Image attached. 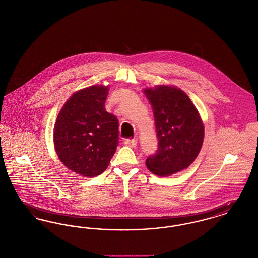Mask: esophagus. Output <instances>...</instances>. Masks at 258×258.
Returning a JSON list of instances; mask_svg holds the SVG:
<instances>
[{
	"instance_id": "34e87169",
	"label": "esophagus",
	"mask_w": 258,
	"mask_h": 258,
	"mask_svg": "<svg viewBox=\"0 0 258 258\" xmlns=\"http://www.w3.org/2000/svg\"><path fill=\"white\" fill-rule=\"evenodd\" d=\"M123 143H124L126 146H128V147L135 148V146L137 145V140H136V139H133V140H131V139H125Z\"/></svg>"
}]
</instances>
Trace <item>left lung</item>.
I'll list each match as a JSON object with an SVG mask.
<instances>
[{
    "instance_id": "obj_1",
    "label": "left lung",
    "mask_w": 258,
    "mask_h": 258,
    "mask_svg": "<svg viewBox=\"0 0 258 258\" xmlns=\"http://www.w3.org/2000/svg\"><path fill=\"white\" fill-rule=\"evenodd\" d=\"M156 123L158 150L146 160L148 169L158 176H170L187 168L203 143L204 125L197 107L177 87L147 88Z\"/></svg>"
}]
</instances>
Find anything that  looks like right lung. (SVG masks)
I'll return each instance as SVG.
<instances>
[{
  "instance_id": "obj_1",
  "label": "right lung",
  "mask_w": 258,
  "mask_h": 258,
  "mask_svg": "<svg viewBox=\"0 0 258 258\" xmlns=\"http://www.w3.org/2000/svg\"><path fill=\"white\" fill-rule=\"evenodd\" d=\"M109 87L94 85L62 106L54 126V145L61 162L84 177L105 171L119 144V123L105 110Z\"/></svg>"
}]
</instances>
